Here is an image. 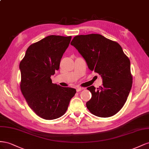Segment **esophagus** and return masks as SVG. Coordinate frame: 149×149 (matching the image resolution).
Returning <instances> with one entry per match:
<instances>
[{
	"mask_svg": "<svg viewBox=\"0 0 149 149\" xmlns=\"http://www.w3.org/2000/svg\"><path fill=\"white\" fill-rule=\"evenodd\" d=\"M84 88H83V87H77V88H76V91H77V92H79V91H82V90H84Z\"/></svg>",
	"mask_w": 149,
	"mask_h": 149,
	"instance_id": "obj_1",
	"label": "esophagus"
}]
</instances>
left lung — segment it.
I'll return each mask as SVG.
<instances>
[{
  "instance_id": "obj_1",
  "label": "left lung",
  "mask_w": 149,
  "mask_h": 149,
  "mask_svg": "<svg viewBox=\"0 0 149 149\" xmlns=\"http://www.w3.org/2000/svg\"><path fill=\"white\" fill-rule=\"evenodd\" d=\"M70 44L86 60L88 69L102 78V86L87 87L92 93L86 106L92 114L109 117L124 105L132 85L129 58L117 42L100 34L74 37Z\"/></svg>"
}]
</instances>
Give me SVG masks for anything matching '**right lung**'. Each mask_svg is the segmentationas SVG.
<instances>
[{
  "mask_svg": "<svg viewBox=\"0 0 149 149\" xmlns=\"http://www.w3.org/2000/svg\"><path fill=\"white\" fill-rule=\"evenodd\" d=\"M71 36H49L30 45L21 61L20 89L29 106L45 120L61 117L67 111L76 90L53 84Z\"/></svg>",
  "mask_w": 149,
  "mask_h": 149,
  "instance_id": "add662e5",
  "label": "right lung"
}]
</instances>
